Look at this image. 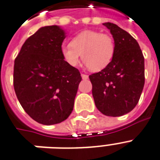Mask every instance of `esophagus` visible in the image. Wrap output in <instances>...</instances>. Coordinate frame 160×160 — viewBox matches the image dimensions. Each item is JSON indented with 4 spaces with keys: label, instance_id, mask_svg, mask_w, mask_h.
I'll list each match as a JSON object with an SVG mask.
<instances>
[{
    "label": "esophagus",
    "instance_id": "1",
    "mask_svg": "<svg viewBox=\"0 0 160 160\" xmlns=\"http://www.w3.org/2000/svg\"><path fill=\"white\" fill-rule=\"evenodd\" d=\"M81 76H82V79H84V80H86V79L88 78V75H87V74L82 73Z\"/></svg>",
    "mask_w": 160,
    "mask_h": 160
}]
</instances>
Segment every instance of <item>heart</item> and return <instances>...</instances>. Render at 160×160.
I'll use <instances>...</instances> for the list:
<instances>
[{
    "mask_svg": "<svg viewBox=\"0 0 160 160\" xmlns=\"http://www.w3.org/2000/svg\"><path fill=\"white\" fill-rule=\"evenodd\" d=\"M116 53V43L110 34L97 30H82L73 37L70 44L61 47V55L71 67H77L82 57L93 72L104 69L112 62Z\"/></svg>",
    "mask_w": 160,
    "mask_h": 160,
    "instance_id": "1",
    "label": "heart"
}]
</instances>
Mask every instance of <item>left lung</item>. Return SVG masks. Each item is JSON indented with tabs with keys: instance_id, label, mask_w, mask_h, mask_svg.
<instances>
[{
	"instance_id": "left-lung-1",
	"label": "left lung",
	"mask_w": 160,
	"mask_h": 160,
	"mask_svg": "<svg viewBox=\"0 0 160 160\" xmlns=\"http://www.w3.org/2000/svg\"><path fill=\"white\" fill-rule=\"evenodd\" d=\"M103 25L116 43L112 62L101 72L89 76L97 108L108 116L131 112L140 100L145 85V58L138 42L113 23Z\"/></svg>"
}]
</instances>
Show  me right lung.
Listing matches in <instances>:
<instances>
[{
  "mask_svg": "<svg viewBox=\"0 0 160 160\" xmlns=\"http://www.w3.org/2000/svg\"><path fill=\"white\" fill-rule=\"evenodd\" d=\"M65 32L58 25L44 26L29 37L15 60V94L25 112L49 126L70 116L81 74L61 55Z\"/></svg>",
  "mask_w": 160,
  "mask_h": 160,
  "instance_id": "right-lung-1",
  "label": "right lung"
}]
</instances>
